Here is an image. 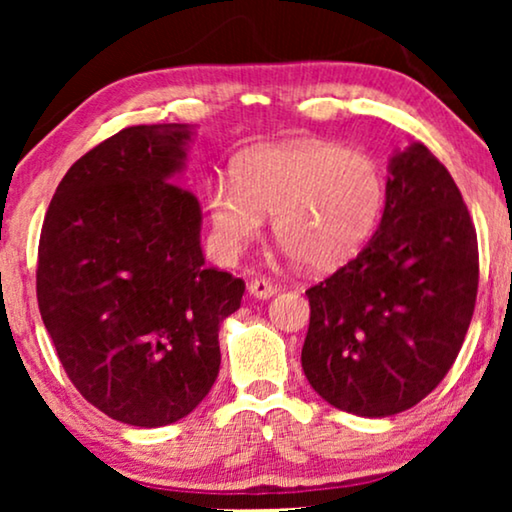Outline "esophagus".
Listing matches in <instances>:
<instances>
[{"label":"esophagus","instance_id":"obj_1","mask_svg":"<svg viewBox=\"0 0 512 512\" xmlns=\"http://www.w3.org/2000/svg\"><path fill=\"white\" fill-rule=\"evenodd\" d=\"M275 291H277V286L268 282V279H251L249 282V293L254 298H270V296H275Z\"/></svg>","mask_w":512,"mask_h":512}]
</instances>
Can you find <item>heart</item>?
Returning a JSON list of instances; mask_svg holds the SVG:
<instances>
[{"label": "heart", "mask_w": 512, "mask_h": 512, "mask_svg": "<svg viewBox=\"0 0 512 512\" xmlns=\"http://www.w3.org/2000/svg\"><path fill=\"white\" fill-rule=\"evenodd\" d=\"M387 202L375 158L338 144L293 142L242 153L235 174L207 188L219 244L237 254L272 214V235L305 268L328 270L359 254Z\"/></svg>", "instance_id": "obj_1"}]
</instances>
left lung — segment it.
Returning a JSON list of instances; mask_svg holds the SVG:
<instances>
[{"label":"left lung","instance_id":"left-lung-1","mask_svg":"<svg viewBox=\"0 0 512 512\" xmlns=\"http://www.w3.org/2000/svg\"><path fill=\"white\" fill-rule=\"evenodd\" d=\"M478 275V235L457 184L424 144H410L389 163L377 233L305 291L307 382L359 417L417 405L464 345Z\"/></svg>","mask_w":512,"mask_h":512}]
</instances>
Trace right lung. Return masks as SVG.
Listing matches in <instances>:
<instances>
[{"label":"right lung","instance_id":"add662e5","mask_svg":"<svg viewBox=\"0 0 512 512\" xmlns=\"http://www.w3.org/2000/svg\"><path fill=\"white\" fill-rule=\"evenodd\" d=\"M191 128L132 125L69 167L39 237L37 300L65 373L130 426L186 417L219 375L244 282L205 265L200 202L174 184Z\"/></svg>","mask_w":512,"mask_h":512}]
</instances>
